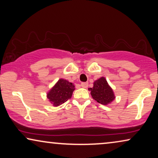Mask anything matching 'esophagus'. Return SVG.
I'll return each instance as SVG.
<instances>
[{
    "label": "esophagus",
    "instance_id": "34e87169",
    "mask_svg": "<svg viewBox=\"0 0 158 158\" xmlns=\"http://www.w3.org/2000/svg\"><path fill=\"white\" fill-rule=\"evenodd\" d=\"M81 87H83V88H87L88 82H82V83L81 84Z\"/></svg>",
    "mask_w": 158,
    "mask_h": 158
}]
</instances>
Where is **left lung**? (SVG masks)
I'll return each mask as SVG.
<instances>
[{"instance_id":"8db88e82","label":"left lung","mask_w":158,"mask_h":158,"mask_svg":"<svg viewBox=\"0 0 158 158\" xmlns=\"http://www.w3.org/2000/svg\"><path fill=\"white\" fill-rule=\"evenodd\" d=\"M89 90L91 91L92 98L104 105H107L115 99L112 89L103 77L96 80L93 87L89 88Z\"/></svg>"}]
</instances>
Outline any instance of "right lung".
<instances>
[{
  "label": "right lung",
  "mask_w": 158,
  "mask_h": 158,
  "mask_svg": "<svg viewBox=\"0 0 158 158\" xmlns=\"http://www.w3.org/2000/svg\"><path fill=\"white\" fill-rule=\"evenodd\" d=\"M74 89V85L72 83L66 79H60L47 93V98L54 106H59L71 99Z\"/></svg>",
  "instance_id": "add662e5"
}]
</instances>
